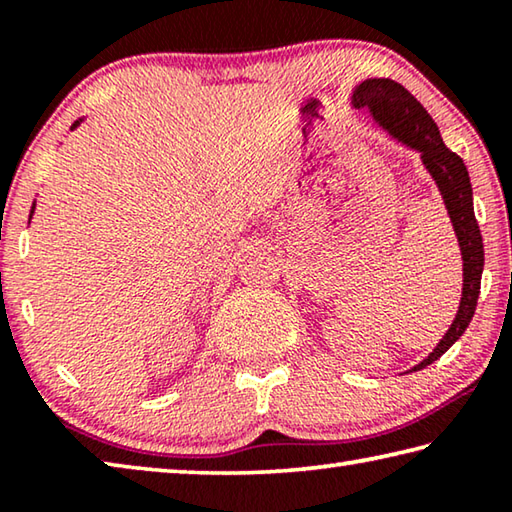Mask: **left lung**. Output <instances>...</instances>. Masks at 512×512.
<instances>
[{
    "mask_svg": "<svg viewBox=\"0 0 512 512\" xmlns=\"http://www.w3.org/2000/svg\"><path fill=\"white\" fill-rule=\"evenodd\" d=\"M352 108H366L368 117L381 133L391 137L404 149L420 155L422 167L427 169L433 183H436L440 196H443L445 210L449 214L454 235L461 250L463 262V289L461 302H458L456 316L445 332L443 339L436 343L427 357L409 370H422L452 348L461 339L474 316L476 300L481 293L483 275V239L479 223L474 216V198L470 173L465 162L454 151H449L436 121L431 119L422 103L413 94L391 79H366L352 88L350 97Z\"/></svg>",
    "mask_w": 512,
    "mask_h": 512,
    "instance_id": "1",
    "label": "left lung"
}]
</instances>
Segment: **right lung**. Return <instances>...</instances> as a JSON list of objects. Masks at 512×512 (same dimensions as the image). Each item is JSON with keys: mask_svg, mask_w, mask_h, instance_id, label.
<instances>
[{"mask_svg": "<svg viewBox=\"0 0 512 512\" xmlns=\"http://www.w3.org/2000/svg\"><path fill=\"white\" fill-rule=\"evenodd\" d=\"M85 121V117H81V119H76L74 124H72V128H69V131H76V128H79L81 124ZM33 212H36V201H33V205H31V214H29V223H31V216H33Z\"/></svg>", "mask_w": 512, "mask_h": 512, "instance_id": "right-lung-1", "label": "right lung"}]
</instances>
